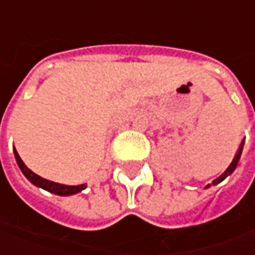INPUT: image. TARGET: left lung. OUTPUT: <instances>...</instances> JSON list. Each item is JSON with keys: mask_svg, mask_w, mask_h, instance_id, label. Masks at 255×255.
Returning a JSON list of instances; mask_svg holds the SVG:
<instances>
[{"mask_svg": "<svg viewBox=\"0 0 255 255\" xmlns=\"http://www.w3.org/2000/svg\"><path fill=\"white\" fill-rule=\"evenodd\" d=\"M243 146H244V142H241L240 147H239V150L236 153V156H234V159H233V162L230 163V166L227 167V170L224 171L223 174H221L220 177H217L216 180L213 181V184H219L220 181H223L227 176H230L233 171L236 170V167H237V164H239V160H240V156H241V152H243ZM207 187H210V184H207Z\"/></svg>", "mask_w": 255, "mask_h": 255, "instance_id": "1", "label": "left lung"}]
</instances>
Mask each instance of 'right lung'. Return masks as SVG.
I'll return each instance as SVG.
<instances>
[{
	"label": "right lung",
	"mask_w": 255,
	"mask_h": 255,
	"mask_svg": "<svg viewBox=\"0 0 255 255\" xmlns=\"http://www.w3.org/2000/svg\"><path fill=\"white\" fill-rule=\"evenodd\" d=\"M14 154H15V159H16V163H18V166H19L21 171L24 173L25 177L31 181L32 184L38 186V187H41V189H44V190L51 191V193L58 194V196H72V194H76V193H79V191H82L84 189H86V184H79V186H66V184H59V183H55V181L46 180V179H44V177H41V176L35 174L34 171L31 170V169H28V167L25 166V163L22 162V159L19 157V154H18V152L15 150V147H14Z\"/></svg>",
	"instance_id": "right-lung-1"
}]
</instances>
